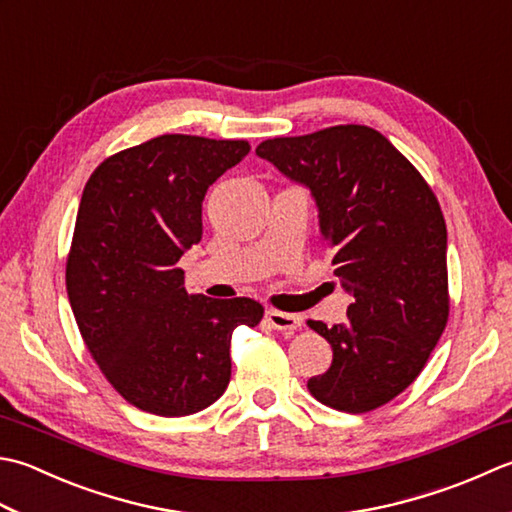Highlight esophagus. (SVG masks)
<instances>
[{"label":"esophagus","instance_id":"1","mask_svg":"<svg viewBox=\"0 0 512 512\" xmlns=\"http://www.w3.org/2000/svg\"><path fill=\"white\" fill-rule=\"evenodd\" d=\"M266 319L270 322V326L277 330H284L286 335L295 333L297 328H302L304 317L302 315H290V313H279V310H266Z\"/></svg>","mask_w":512,"mask_h":512}]
</instances>
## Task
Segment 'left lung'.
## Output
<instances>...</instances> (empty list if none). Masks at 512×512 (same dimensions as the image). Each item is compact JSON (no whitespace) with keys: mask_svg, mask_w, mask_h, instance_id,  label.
<instances>
[{"mask_svg":"<svg viewBox=\"0 0 512 512\" xmlns=\"http://www.w3.org/2000/svg\"><path fill=\"white\" fill-rule=\"evenodd\" d=\"M255 153L310 190L335 275L353 297L346 322H308L333 348L310 377L317 402L368 413L422 373L448 319L446 222L415 166L368 126L266 139Z\"/></svg>","mask_w":512,"mask_h":512,"instance_id":"1","label":"left lung"}]
</instances>
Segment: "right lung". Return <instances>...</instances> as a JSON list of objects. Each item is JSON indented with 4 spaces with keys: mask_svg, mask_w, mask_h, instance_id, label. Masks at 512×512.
<instances>
[{
    "mask_svg": "<svg viewBox=\"0 0 512 512\" xmlns=\"http://www.w3.org/2000/svg\"><path fill=\"white\" fill-rule=\"evenodd\" d=\"M242 139L162 135L95 168L66 264L75 322L102 373L146 413L184 417L230 382V335L257 326L250 297L190 295L177 262L202 239L206 190L248 155Z\"/></svg>",
    "mask_w": 512,
    "mask_h": 512,
    "instance_id": "1",
    "label": "right lung"
}]
</instances>
